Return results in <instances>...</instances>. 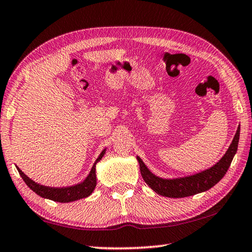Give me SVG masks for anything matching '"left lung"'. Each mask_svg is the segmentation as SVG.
<instances>
[{
  "label": "left lung",
  "instance_id": "obj_1",
  "mask_svg": "<svg viewBox=\"0 0 252 252\" xmlns=\"http://www.w3.org/2000/svg\"><path fill=\"white\" fill-rule=\"evenodd\" d=\"M239 136H240V126H238L232 142L230 143L228 150L225 151L223 157L216 164L203 170V171L191 174V176L172 179L160 178L156 176L155 173H152L147 165L144 164L141 158L136 156V160H138L140 165V172H141V176L147 185L156 193L162 195V197L185 198L204 192V191L211 189L213 186H216L223 178L225 172L228 171L233 157L238 150Z\"/></svg>",
  "mask_w": 252,
  "mask_h": 252
}]
</instances>
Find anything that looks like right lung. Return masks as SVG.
<instances>
[{
  "label": "right lung",
  "mask_w": 252,
  "mask_h": 252,
  "mask_svg": "<svg viewBox=\"0 0 252 252\" xmlns=\"http://www.w3.org/2000/svg\"><path fill=\"white\" fill-rule=\"evenodd\" d=\"M105 151H106V148L104 150H102L100 156L97 157V159L95 160L90 173L88 174V177L80 183H76V185L70 186V187L58 188V187H48V186L40 185V183H37L35 181H33L32 179H30L27 174H25L22 170L18 167V165H16V169H18L20 176L22 177L24 182L27 183V186L36 194H39L40 197L53 200V201H57V202H63V203L72 202V201H76V200L87 198L89 195H91V193L94 191L95 186H96V168L95 167L97 162H99L105 155Z\"/></svg>",
  "instance_id": "1"
}]
</instances>
